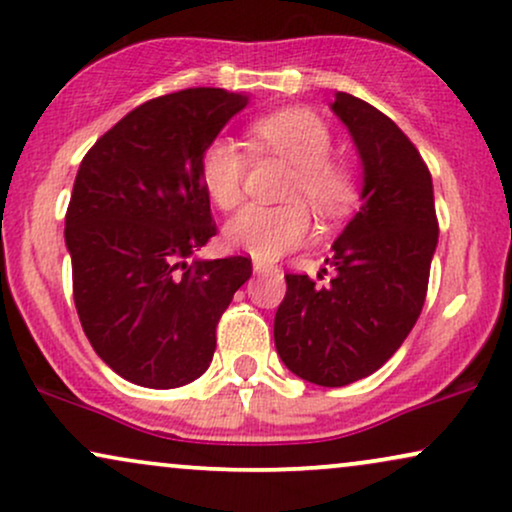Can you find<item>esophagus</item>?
<instances>
[{
    "label": "esophagus",
    "instance_id": "obj_1",
    "mask_svg": "<svg viewBox=\"0 0 512 512\" xmlns=\"http://www.w3.org/2000/svg\"><path fill=\"white\" fill-rule=\"evenodd\" d=\"M252 269H255V274H264V276L279 272V269L272 267V264H264V262H260V260H255V264H252Z\"/></svg>",
    "mask_w": 512,
    "mask_h": 512
}]
</instances>
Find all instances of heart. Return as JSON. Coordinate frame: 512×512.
<instances>
[{"label":"heart","instance_id":"1","mask_svg":"<svg viewBox=\"0 0 512 512\" xmlns=\"http://www.w3.org/2000/svg\"><path fill=\"white\" fill-rule=\"evenodd\" d=\"M248 145L257 157L276 155L291 162L293 176L286 197H303L324 217H341L357 200L355 166L346 157L331 155L329 126L315 112L303 107L252 121ZM200 183L214 205L233 209L243 200L248 157L231 138L209 140L200 155ZM315 233V219L303 202L286 205H248L224 229L229 248L248 252L255 260H276L288 250L307 243Z\"/></svg>","mask_w":512,"mask_h":512}]
</instances>
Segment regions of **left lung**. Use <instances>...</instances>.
<instances>
[{"label": "left lung", "instance_id": "1", "mask_svg": "<svg viewBox=\"0 0 512 512\" xmlns=\"http://www.w3.org/2000/svg\"><path fill=\"white\" fill-rule=\"evenodd\" d=\"M331 109L360 152L362 207L326 257L336 269L329 281L319 286L307 274H286L274 343L300 379L346 386L377 372L415 326L439 221L432 174L408 135L348 92H336Z\"/></svg>", "mask_w": 512, "mask_h": 512}]
</instances>
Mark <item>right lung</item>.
Masks as SVG:
<instances>
[{
	"instance_id": "add662e5",
	"label": "right lung",
	"mask_w": 512,
	"mask_h": 512,
	"mask_svg": "<svg viewBox=\"0 0 512 512\" xmlns=\"http://www.w3.org/2000/svg\"><path fill=\"white\" fill-rule=\"evenodd\" d=\"M245 104L221 88L155 97L80 162L64 231L73 300L90 346L131 384L176 389L205 374L219 319L250 279L248 257L188 262L217 236L200 155Z\"/></svg>"
}]
</instances>
